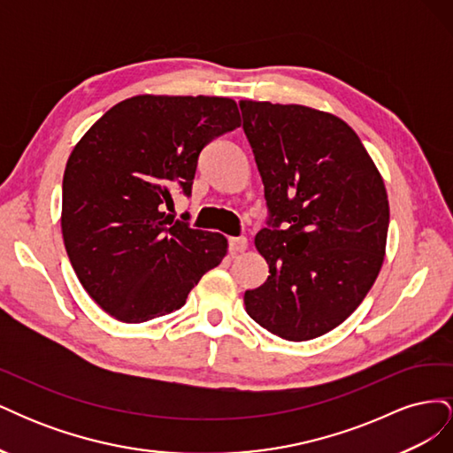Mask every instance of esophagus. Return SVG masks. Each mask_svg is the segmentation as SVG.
Segmentation results:
<instances>
[{
  "instance_id": "1",
  "label": "esophagus",
  "mask_w": 453,
  "mask_h": 453,
  "mask_svg": "<svg viewBox=\"0 0 453 453\" xmlns=\"http://www.w3.org/2000/svg\"><path fill=\"white\" fill-rule=\"evenodd\" d=\"M228 250H230V253H232V255L243 253L245 250H248V240H245L243 236L230 238V240H228Z\"/></svg>"
}]
</instances>
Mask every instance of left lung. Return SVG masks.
Returning a JSON list of instances; mask_svg holds the SVG:
<instances>
[{
    "instance_id": "left-lung-1",
    "label": "left lung",
    "mask_w": 453,
    "mask_h": 453,
    "mask_svg": "<svg viewBox=\"0 0 453 453\" xmlns=\"http://www.w3.org/2000/svg\"><path fill=\"white\" fill-rule=\"evenodd\" d=\"M270 210L255 236L270 276L245 311L291 342L344 323L374 285L389 226L386 185L359 135L336 115L296 104L240 102Z\"/></svg>"
}]
</instances>
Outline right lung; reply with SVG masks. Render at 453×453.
I'll return each mask as SVG.
<instances>
[{
	"label": "right lung",
	"mask_w": 453,
	"mask_h": 453,
	"mask_svg": "<svg viewBox=\"0 0 453 453\" xmlns=\"http://www.w3.org/2000/svg\"><path fill=\"white\" fill-rule=\"evenodd\" d=\"M242 125L234 100L140 94L100 117L73 147L62 183V236L81 285L105 313L143 323L180 310L221 265L219 232L173 223L200 150Z\"/></svg>",
	"instance_id": "add662e5"
}]
</instances>
